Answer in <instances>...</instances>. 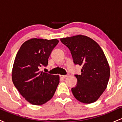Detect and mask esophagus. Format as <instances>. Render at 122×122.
Segmentation results:
<instances>
[{
  "label": "esophagus",
  "instance_id": "esophagus-1",
  "mask_svg": "<svg viewBox=\"0 0 122 122\" xmlns=\"http://www.w3.org/2000/svg\"><path fill=\"white\" fill-rule=\"evenodd\" d=\"M68 76H69V74H67V75H60V77L62 78H66L67 77H68Z\"/></svg>",
  "mask_w": 122,
  "mask_h": 122
}]
</instances>
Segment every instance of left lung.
<instances>
[{
	"label": "left lung",
	"mask_w": 122,
	"mask_h": 122,
	"mask_svg": "<svg viewBox=\"0 0 122 122\" xmlns=\"http://www.w3.org/2000/svg\"><path fill=\"white\" fill-rule=\"evenodd\" d=\"M68 47L75 64L82 66L80 75H75L77 84L73 96L85 104L93 103L107 88L110 69L103 50L94 40L82 35L60 39Z\"/></svg>",
	"instance_id": "left-lung-1"
}]
</instances>
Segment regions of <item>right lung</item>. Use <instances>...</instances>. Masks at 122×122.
Listing matches in <instances>:
<instances>
[{
    "label": "right lung",
    "instance_id": "obj_1",
    "mask_svg": "<svg viewBox=\"0 0 122 122\" xmlns=\"http://www.w3.org/2000/svg\"><path fill=\"white\" fill-rule=\"evenodd\" d=\"M59 41L32 38L18 50L12 72L14 84L21 95L33 105L45 104L53 97L60 82L58 75L41 71Z\"/></svg>",
    "mask_w": 122,
    "mask_h": 122
}]
</instances>
